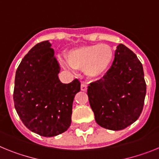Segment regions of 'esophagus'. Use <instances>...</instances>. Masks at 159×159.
Returning <instances> with one entry per match:
<instances>
[{"label": "esophagus", "mask_w": 159, "mask_h": 159, "mask_svg": "<svg viewBox=\"0 0 159 159\" xmlns=\"http://www.w3.org/2000/svg\"><path fill=\"white\" fill-rule=\"evenodd\" d=\"M81 91H86L87 90V85L85 83H82L81 85Z\"/></svg>", "instance_id": "1"}]
</instances>
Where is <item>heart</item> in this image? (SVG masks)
<instances>
[{
	"instance_id": "1",
	"label": "heart",
	"mask_w": 159,
	"mask_h": 159,
	"mask_svg": "<svg viewBox=\"0 0 159 159\" xmlns=\"http://www.w3.org/2000/svg\"><path fill=\"white\" fill-rule=\"evenodd\" d=\"M114 58V50L110 45L96 44L71 49L66 53L67 61H63L62 64L67 69H83L86 78L98 80L108 73Z\"/></svg>"
}]
</instances>
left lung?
<instances>
[{"mask_svg": "<svg viewBox=\"0 0 159 159\" xmlns=\"http://www.w3.org/2000/svg\"><path fill=\"white\" fill-rule=\"evenodd\" d=\"M146 93L143 65L133 51L122 44L117 46L108 73L87 89L95 121L111 130H121L137 121Z\"/></svg>", "mask_w": 159, "mask_h": 159, "instance_id": "obj_1", "label": "left lung"}]
</instances>
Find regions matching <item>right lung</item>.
Listing matches in <instances>:
<instances>
[{
    "mask_svg": "<svg viewBox=\"0 0 159 159\" xmlns=\"http://www.w3.org/2000/svg\"><path fill=\"white\" fill-rule=\"evenodd\" d=\"M49 41L34 45L16 71L13 101L16 113L26 127L43 136L64 133L71 124L72 107L81 89L78 79L60 81L61 68Z\"/></svg>",
    "mask_w": 159,
    "mask_h": 159,
    "instance_id": "right-lung-1",
    "label": "right lung"
}]
</instances>
